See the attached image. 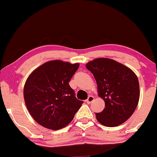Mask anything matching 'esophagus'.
Masks as SVG:
<instances>
[{
	"label": "esophagus",
	"instance_id": "1",
	"mask_svg": "<svg viewBox=\"0 0 157 157\" xmlns=\"http://www.w3.org/2000/svg\"><path fill=\"white\" fill-rule=\"evenodd\" d=\"M94 100V96H92V95H90V96H89V97H88L87 100H86V102H87L88 104H90L91 102L93 101Z\"/></svg>",
	"mask_w": 157,
	"mask_h": 157
}]
</instances>
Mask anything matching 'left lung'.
<instances>
[{
    "label": "left lung",
    "mask_w": 157,
    "mask_h": 157,
    "mask_svg": "<svg viewBox=\"0 0 157 157\" xmlns=\"http://www.w3.org/2000/svg\"><path fill=\"white\" fill-rule=\"evenodd\" d=\"M86 68L93 74L98 96L105 101V109L96 113L100 123L115 127L124 123L134 112L140 100L137 76L130 68L110 58L89 61Z\"/></svg>",
    "instance_id": "8db88e82"
}]
</instances>
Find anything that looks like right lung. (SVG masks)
I'll list each match as a JSON object with an SVG mask.
<instances>
[{"mask_svg": "<svg viewBox=\"0 0 157 157\" xmlns=\"http://www.w3.org/2000/svg\"><path fill=\"white\" fill-rule=\"evenodd\" d=\"M80 64L50 60L35 68L26 79L23 97L27 109L37 123L51 130L68 125L82 105L68 82Z\"/></svg>", "mask_w": 157, "mask_h": 157, "instance_id": "right-lung-1", "label": "right lung"}]
</instances>
